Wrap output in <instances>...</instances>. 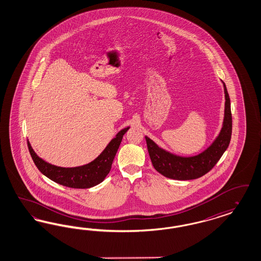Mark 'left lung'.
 I'll list each match as a JSON object with an SVG mask.
<instances>
[{"label": "left lung", "instance_id": "1", "mask_svg": "<svg viewBox=\"0 0 261 261\" xmlns=\"http://www.w3.org/2000/svg\"><path fill=\"white\" fill-rule=\"evenodd\" d=\"M225 117L222 129L215 141L204 151L195 156L183 157L169 152L145 136L147 149L153 167L164 176L176 180L196 179L211 171L224 154L231 139L232 117L230 99L225 83Z\"/></svg>", "mask_w": 261, "mask_h": 261}]
</instances>
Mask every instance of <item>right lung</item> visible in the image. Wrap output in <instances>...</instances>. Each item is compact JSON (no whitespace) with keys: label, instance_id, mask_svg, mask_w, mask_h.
<instances>
[{"label":"right lung","instance_id":"1","mask_svg":"<svg viewBox=\"0 0 261 261\" xmlns=\"http://www.w3.org/2000/svg\"><path fill=\"white\" fill-rule=\"evenodd\" d=\"M129 128L120 130L92 162L75 168H63L45 162L37 156L29 141L28 147L37 169L48 178L69 188L87 189L101 183L108 175L123 135Z\"/></svg>","mask_w":261,"mask_h":261}]
</instances>
